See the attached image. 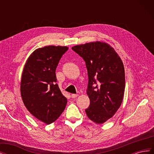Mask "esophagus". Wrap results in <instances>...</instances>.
Returning a JSON list of instances; mask_svg holds the SVG:
<instances>
[{
    "label": "esophagus",
    "mask_w": 154,
    "mask_h": 154,
    "mask_svg": "<svg viewBox=\"0 0 154 154\" xmlns=\"http://www.w3.org/2000/svg\"><path fill=\"white\" fill-rule=\"evenodd\" d=\"M78 94H71L72 98H75V97H78Z\"/></svg>",
    "instance_id": "esophagus-1"
}]
</instances>
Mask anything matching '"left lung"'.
<instances>
[{"label":"left lung","instance_id":"left-lung-1","mask_svg":"<svg viewBox=\"0 0 154 154\" xmlns=\"http://www.w3.org/2000/svg\"><path fill=\"white\" fill-rule=\"evenodd\" d=\"M72 49L85 60L88 83L87 94L90 105L87 117L103 124L118 111L123 100L125 76L122 59L114 49L100 41L73 46Z\"/></svg>","mask_w":154,"mask_h":154}]
</instances>
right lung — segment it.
I'll return each instance as SVG.
<instances>
[{"mask_svg":"<svg viewBox=\"0 0 154 154\" xmlns=\"http://www.w3.org/2000/svg\"><path fill=\"white\" fill-rule=\"evenodd\" d=\"M67 46L48 45L36 49L26 60L22 74L21 97L26 109L40 122H55L67 100L57 83L56 69Z\"/></svg>","mask_w":154,"mask_h":154,"instance_id":"right-lung-1","label":"right lung"}]
</instances>
